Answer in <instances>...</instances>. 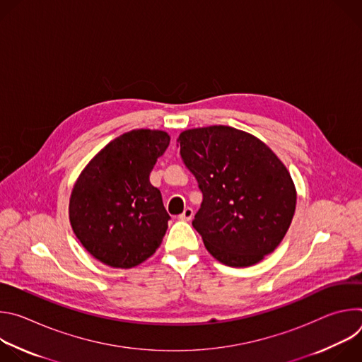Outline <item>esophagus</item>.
Returning <instances> with one entry per match:
<instances>
[{
  "instance_id": "obj_1",
  "label": "esophagus",
  "mask_w": 362,
  "mask_h": 362,
  "mask_svg": "<svg viewBox=\"0 0 362 362\" xmlns=\"http://www.w3.org/2000/svg\"><path fill=\"white\" fill-rule=\"evenodd\" d=\"M192 218H193V209H192V208H186V209L183 211V214L179 215V219H180V221H186V222L190 221Z\"/></svg>"
}]
</instances>
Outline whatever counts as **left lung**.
<instances>
[{"instance_id":"left-lung-1","label":"left lung","mask_w":362,"mask_h":362,"mask_svg":"<svg viewBox=\"0 0 362 362\" xmlns=\"http://www.w3.org/2000/svg\"><path fill=\"white\" fill-rule=\"evenodd\" d=\"M177 141L203 194L192 225L206 249L233 268L261 262L295 214L296 190L285 165L264 141L229 126L185 130Z\"/></svg>"}]
</instances>
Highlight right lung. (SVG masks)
I'll list each match as a JSON object with an SVG mask.
<instances>
[{
	"instance_id": "right-lung-1",
	"label": "right lung",
	"mask_w": 362,
	"mask_h": 362,
	"mask_svg": "<svg viewBox=\"0 0 362 362\" xmlns=\"http://www.w3.org/2000/svg\"><path fill=\"white\" fill-rule=\"evenodd\" d=\"M162 130L127 132L103 147L80 173L69 204L71 228L97 261L133 268L160 246L170 219L150 172L166 151Z\"/></svg>"
}]
</instances>
